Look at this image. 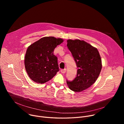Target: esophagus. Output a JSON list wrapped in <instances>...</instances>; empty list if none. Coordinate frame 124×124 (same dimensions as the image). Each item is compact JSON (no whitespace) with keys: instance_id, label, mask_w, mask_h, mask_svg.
I'll use <instances>...</instances> for the list:
<instances>
[{"instance_id":"1","label":"esophagus","mask_w":124,"mask_h":124,"mask_svg":"<svg viewBox=\"0 0 124 124\" xmlns=\"http://www.w3.org/2000/svg\"><path fill=\"white\" fill-rule=\"evenodd\" d=\"M66 72V69H62V70H61V72L62 74L65 73Z\"/></svg>"}]
</instances>
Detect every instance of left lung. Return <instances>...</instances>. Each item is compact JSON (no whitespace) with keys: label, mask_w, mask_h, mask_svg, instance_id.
Wrapping results in <instances>:
<instances>
[{"label":"left lung","mask_w":124,"mask_h":124,"mask_svg":"<svg viewBox=\"0 0 124 124\" xmlns=\"http://www.w3.org/2000/svg\"><path fill=\"white\" fill-rule=\"evenodd\" d=\"M67 46L78 68L76 78L67 83L71 90L81 92L97 79L102 68L101 58L96 48L83 40H68Z\"/></svg>","instance_id":"1"}]
</instances>
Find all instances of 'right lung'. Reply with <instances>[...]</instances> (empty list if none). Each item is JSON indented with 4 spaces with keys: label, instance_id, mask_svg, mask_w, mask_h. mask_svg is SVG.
Returning a JSON list of instances; mask_svg holds the SVG:
<instances>
[{
    "label": "right lung",
    "instance_id": "1",
    "mask_svg": "<svg viewBox=\"0 0 124 124\" xmlns=\"http://www.w3.org/2000/svg\"><path fill=\"white\" fill-rule=\"evenodd\" d=\"M63 41L54 37H45L28 47L24 65L28 75L33 81L45 83L59 71L57 58L54 54V51Z\"/></svg>",
    "mask_w": 124,
    "mask_h": 124
}]
</instances>
